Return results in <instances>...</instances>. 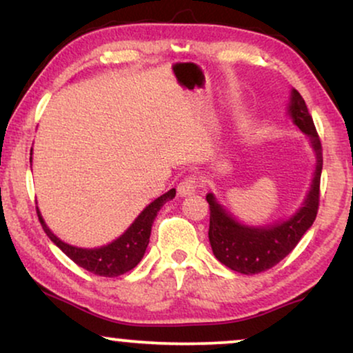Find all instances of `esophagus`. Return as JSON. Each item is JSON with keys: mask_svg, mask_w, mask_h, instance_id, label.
I'll use <instances>...</instances> for the list:
<instances>
[{"mask_svg": "<svg viewBox=\"0 0 353 353\" xmlns=\"http://www.w3.org/2000/svg\"><path fill=\"white\" fill-rule=\"evenodd\" d=\"M199 179L196 177H185L184 181L181 182L179 185H177V194L179 196H187V195H192L194 192L196 190V187H199Z\"/></svg>", "mask_w": 353, "mask_h": 353, "instance_id": "esophagus-1", "label": "esophagus"}]
</instances>
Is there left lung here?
I'll return each mask as SVG.
<instances>
[{"instance_id": "1", "label": "left lung", "mask_w": 353, "mask_h": 353, "mask_svg": "<svg viewBox=\"0 0 353 353\" xmlns=\"http://www.w3.org/2000/svg\"><path fill=\"white\" fill-rule=\"evenodd\" d=\"M288 114L300 132L305 134L314 154V171L310 189L302 205L289 218L270 224H245L221 205L214 194L206 195L210 205L208 237L211 250L223 265L242 274H258L284 260L303 234L312 228L318 213L319 179L323 169L321 142L307 105L295 88L290 90Z\"/></svg>"}]
</instances>
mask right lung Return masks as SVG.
I'll use <instances>...</instances> for the list:
<instances>
[{"instance_id":"obj_1","label":"right lung","mask_w":353,"mask_h":353,"mask_svg":"<svg viewBox=\"0 0 353 353\" xmlns=\"http://www.w3.org/2000/svg\"><path fill=\"white\" fill-rule=\"evenodd\" d=\"M176 196V189H171L166 194H163L158 199H154L152 203L145 206L134 223L121 234L114 241L106 243V245L95 248H82L70 245V243L61 241L56 234L51 232V229L46 225L43 216L40 210L37 208L41 228L46 232V236L51 239V242L56 247H59L75 265H79L83 270L93 272L97 276H105V278H116V276L124 274L139 265L147 250L150 242V234H152L153 221L157 218L158 211L166 201L172 200Z\"/></svg>"}]
</instances>
